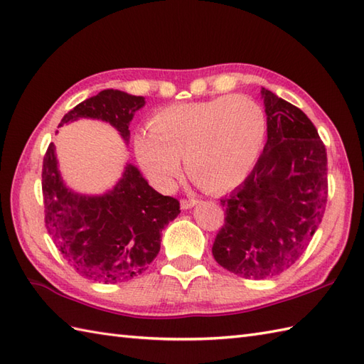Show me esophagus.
<instances>
[{
  "label": "esophagus",
  "instance_id": "34e87169",
  "mask_svg": "<svg viewBox=\"0 0 364 364\" xmlns=\"http://www.w3.org/2000/svg\"><path fill=\"white\" fill-rule=\"evenodd\" d=\"M198 203V200L196 198H183L181 200V210H189V208L196 206Z\"/></svg>",
  "mask_w": 364,
  "mask_h": 364
}]
</instances>
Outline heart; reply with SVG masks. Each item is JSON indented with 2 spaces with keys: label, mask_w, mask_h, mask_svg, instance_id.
<instances>
[{
  "label": "heart",
  "mask_w": 364,
  "mask_h": 364,
  "mask_svg": "<svg viewBox=\"0 0 364 364\" xmlns=\"http://www.w3.org/2000/svg\"><path fill=\"white\" fill-rule=\"evenodd\" d=\"M266 137V115L245 95L167 106L134 136L139 164L154 186L167 191L181 172V158L200 186L225 191L241 183Z\"/></svg>",
  "instance_id": "heart-1"
}]
</instances>
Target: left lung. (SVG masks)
<instances>
[{
    "mask_svg": "<svg viewBox=\"0 0 364 364\" xmlns=\"http://www.w3.org/2000/svg\"><path fill=\"white\" fill-rule=\"evenodd\" d=\"M267 142L252 173L228 198L213 244L219 264L249 280L291 267L321 225L328 197L327 151L304 111L262 87Z\"/></svg>",
    "mask_w": 364,
    "mask_h": 364,
    "instance_id": "left-lung-1",
    "label": "left lung"
}]
</instances>
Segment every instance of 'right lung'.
<instances>
[{
    "mask_svg": "<svg viewBox=\"0 0 364 364\" xmlns=\"http://www.w3.org/2000/svg\"><path fill=\"white\" fill-rule=\"evenodd\" d=\"M144 105V97L106 89L76 105L59 127L98 119L128 141L129 122ZM42 194L45 227L59 253L80 275L105 284L141 275L161 249V231L180 214V202L149 186L131 164L107 194H75L60 178L53 144L43 156Z\"/></svg>",
    "mask_w": 364,
    "mask_h": 364,
    "instance_id": "obj_1",
    "label": "right lung"
}]
</instances>
